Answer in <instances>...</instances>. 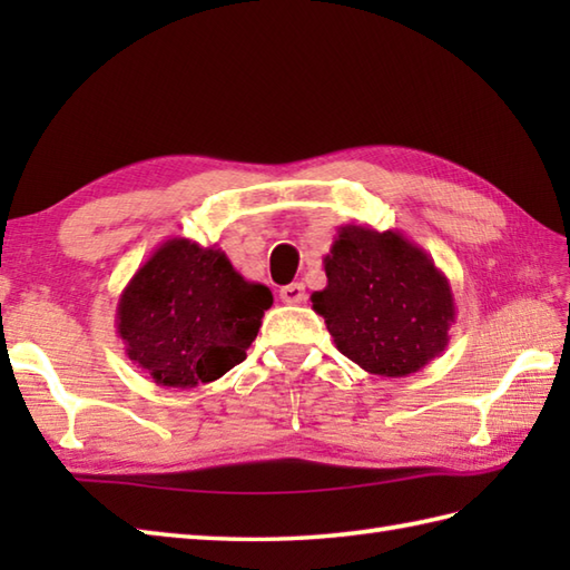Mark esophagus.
<instances>
[{"label":"esophagus","instance_id":"1","mask_svg":"<svg viewBox=\"0 0 570 570\" xmlns=\"http://www.w3.org/2000/svg\"><path fill=\"white\" fill-rule=\"evenodd\" d=\"M278 296H282L284 304L296 306V304H304V301H306V288H304V284L296 282V284H288V286L278 288Z\"/></svg>","mask_w":570,"mask_h":570}]
</instances>
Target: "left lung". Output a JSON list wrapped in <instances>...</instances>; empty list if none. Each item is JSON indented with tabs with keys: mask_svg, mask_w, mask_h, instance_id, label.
Here are the masks:
<instances>
[{
	"mask_svg": "<svg viewBox=\"0 0 570 570\" xmlns=\"http://www.w3.org/2000/svg\"><path fill=\"white\" fill-rule=\"evenodd\" d=\"M323 292L311 294L335 347L370 374L406 377L451 341L455 301L448 276L396 229L337 227L323 257Z\"/></svg>",
	"mask_w": 570,
	"mask_h": 570,
	"instance_id": "obj_1",
	"label": "left lung"
}]
</instances>
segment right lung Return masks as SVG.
Masks as SVG:
<instances>
[{
  "label": "right lung",
  "mask_w": 570,
  "mask_h": 570,
  "mask_svg": "<svg viewBox=\"0 0 570 570\" xmlns=\"http://www.w3.org/2000/svg\"><path fill=\"white\" fill-rule=\"evenodd\" d=\"M272 304L269 286L247 282L223 249L168 237L119 296L117 335L156 384L193 390L247 357Z\"/></svg>",
  "instance_id": "add662e5"
}]
</instances>
